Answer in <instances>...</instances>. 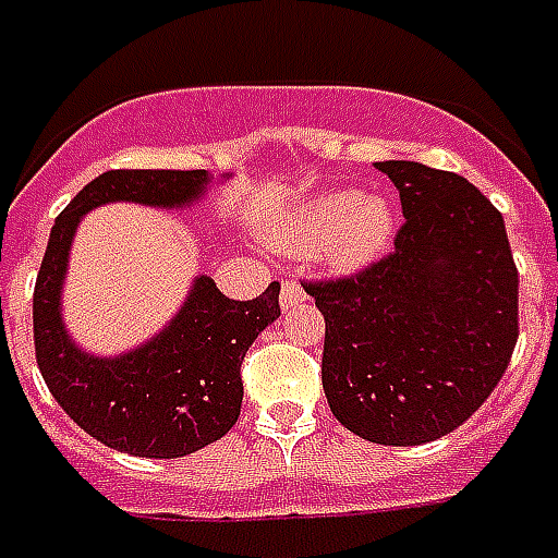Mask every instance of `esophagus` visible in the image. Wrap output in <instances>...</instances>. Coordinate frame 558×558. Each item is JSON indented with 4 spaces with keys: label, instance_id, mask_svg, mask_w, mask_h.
Returning a JSON list of instances; mask_svg holds the SVG:
<instances>
[{
    "label": "esophagus",
    "instance_id": "34e87169",
    "mask_svg": "<svg viewBox=\"0 0 558 558\" xmlns=\"http://www.w3.org/2000/svg\"><path fill=\"white\" fill-rule=\"evenodd\" d=\"M304 298H306V292H304V287L298 283V280H287V283L280 287V306H283V310H292V306L301 304Z\"/></svg>",
    "mask_w": 558,
    "mask_h": 558
}]
</instances>
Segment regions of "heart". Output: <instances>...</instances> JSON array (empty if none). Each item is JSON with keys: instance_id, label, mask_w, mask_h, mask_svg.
I'll return each mask as SVG.
<instances>
[{"instance_id": "b5f03b06", "label": "heart", "mask_w": 558, "mask_h": 558, "mask_svg": "<svg viewBox=\"0 0 558 558\" xmlns=\"http://www.w3.org/2000/svg\"><path fill=\"white\" fill-rule=\"evenodd\" d=\"M397 205L379 193L324 191L263 219L260 236L275 248L310 252L332 271H356L379 260L397 234Z\"/></svg>"}]
</instances>
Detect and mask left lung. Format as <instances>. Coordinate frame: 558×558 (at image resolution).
I'll list each match as a JSON object with an SVG mask.
<instances>
[{
  "label": "left lung",
  "mask_w": 558,
  "mask_h": 558,
  "mask_svg": "<svg viewBox=\"0 0 558 558\" xmlns=\"http://www.w3.org/2000/svg\"><path fill=\"white\" fill-rule=\"evenodd\" d=\"M397 185L393 252L310 280L322 310V381L332 416L362 440L420 446L484 405L519 341V269L501 210L475 185L420 161H379Z\"/></svg>",
  "instance_id": "8db88e82"
}]
</instances>
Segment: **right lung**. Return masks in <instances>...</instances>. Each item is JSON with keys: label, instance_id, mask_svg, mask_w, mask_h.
Segmentation results:
<instances>
[{"label": "right lung", "instance_id": "right-lung-1", "mask_svg": "<svg viewBox=\"0 0 558 558\" xmlns=\"http://www.w3.org/2000/svg\"><path fill=\"white\" fill-rule=\"evenodd\" d=\"M205 170H107L57 217L34 287V350L51 397L83 432L135 458H185L231 432L243 405L245 350L280 315V283L231 301L208 275L193 280L177 318L124 356L83 353L60 315L72 236L107 202L185 208L199 199Z\"/></svg>", "mask_w": 558, "mask_h": 558}]
</instances>
